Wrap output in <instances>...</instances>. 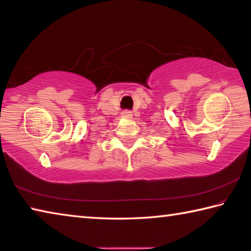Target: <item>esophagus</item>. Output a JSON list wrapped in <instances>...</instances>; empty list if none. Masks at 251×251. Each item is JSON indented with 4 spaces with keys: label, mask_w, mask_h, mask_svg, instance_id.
Wrapping results in <instances>:
<instances>
[{
    "label": "esophagus",
    "mask_w": 251,
    "mask_h": 251,
    "mask_svg": "<svg viewBox=\"0 0 251 251\" xmlns=\"http://www.w3.org/2000/svg\"><path fill=\"white\" fill-rule=\"evenodd\" d=\"M122 115H123V117H125V118H131V116H133V113H131L130 111H124L122 113Z\"/></svg>",
    "instance_id": "esophagus-1"
}]
</instances>
